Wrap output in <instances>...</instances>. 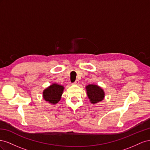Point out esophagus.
<instances>
[{
	"label": "esophagus",
	"mask_w": 150,
	"mask_h": 150,
	"mask_svg": "<svg viewBox=\"0 0 150 150\" xmlns=\"http://www.w3.org/2000/svg\"><path fill=\"white\" fill-rule=\"evenodd\" d=\"M79 83V80H76L74 83V84H78Z\"/></svg>",
	"instance_id": "obj_1"
}]
</instances>
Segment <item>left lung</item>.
<instances>
[{
    "label": "left lung",
    "instance_id": "8db88e82",
    "mask_svg": "<svg viewBox=\"0 0 150 150\" xmlns=\"http://www.w3.org/2000/svg\"><path fill=\"white\" fill-rule=\"evenodd\" d=\"M87 96L92 104H96L103 100L104 92L100 87L96 85H88L86 87Z\"/></svg>",
    "mask_w": 150,
    "mask_h": 150
}]
</instances>
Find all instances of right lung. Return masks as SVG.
Returning <instances> with one entry per match:
<instances>
[{
  "mask_svg": "<svg viewBox=\"0 0 150 150\" xmlns=\"http://www.w3.org/2000/svg\"><path fill=\"white\" fill-rule=\"evenodd\" d=\"M64 87L60 85L53 83L45 89L43 92V98L49 103L55 104L61 99Z\"/></svg>",
  "mask_w": 150,
  "mask_h": 150,
  "instance_id": "add662e5",
  "label": "right lung"
}]
</instances>
